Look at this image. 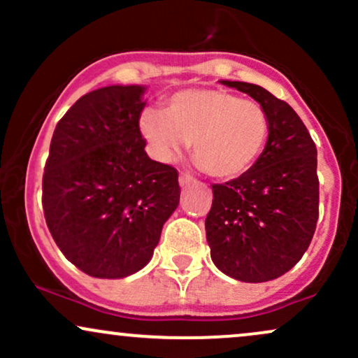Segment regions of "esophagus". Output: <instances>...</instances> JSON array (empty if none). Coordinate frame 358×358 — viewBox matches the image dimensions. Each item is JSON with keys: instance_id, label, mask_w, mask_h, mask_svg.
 Wrapping results in <instances>:
<instances>
[{"instance_id": "34e87169", "label": "esophagus", "mask_w": 358, "mask_h": 358, "mask_svg": "<svg viewBox=\"0 0 358 358\" xmlns=\"http://www.w3.org/2000/svg\"><path fill=\"white\" fill-rule=\"evenodd\" d=\"M195 183H196V180L193 178V176L187 175V173L180 175V187L182 188H187V187H190V185H195Z\"/></svg>"}]
</instances>
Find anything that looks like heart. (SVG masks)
Instances as JSON below:
<instances>
[{
    "mask_svg": "<svg viewBox=\"0 0 358 358\" xmlns=\"http://www.w3.org/2000/svg\"><path fill=\"white\" fill-rule=\"evenodd\" d=\"M143 136L162 162H171L192 143V156L219 180L244 175L264 150L269 116L256 101L222 89H185L168 97L165 113L145 110Z\"/></svg>",
    "mask_w": 358,
    "mask_h": 358,
    "instance_id": "obj_1",
    "label": "heart"
}]
</instances>
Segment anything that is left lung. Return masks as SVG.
<instances>
[{
  "instance_id": "8db88e82",
  "label": "left lung",
  "mask_w": 358,
  "mask_h": 358,
  "mask_svg": "<svg viewBox=\"0 0 358 358\" xmlns=\"http://www.w3.org/2000/svg\"><path fill=\"white\" fill-rule=\"evenodd\" d=\"M220 82L266 109L269 136L244 175L212 185V208L205 219L210 256L237 281H271L293 268L313 239L320 200L316 146L293 108L269 90Z\"/></svg>"
}]
</instances>
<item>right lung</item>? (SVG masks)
Instances as JSON below:
<instances>
[{
    "label": "right lung",
    "instance_id": "right-lung-1",
    "mask_svg": "<svg viewBox=\"0 0 358 358\" xmlns=\"http://www.w3.org/2000/svg\"><path fill=\"white\" fill-rule=\"evenodd\" d=\"M145 90H92L53 131L42 183L45 220L64 256L92 278L119 279L145 268L180 202L178 171L145 151Z\"/></svg>",
    "mask_w": 358,
    "mask_h": 358
}]
</instances>
